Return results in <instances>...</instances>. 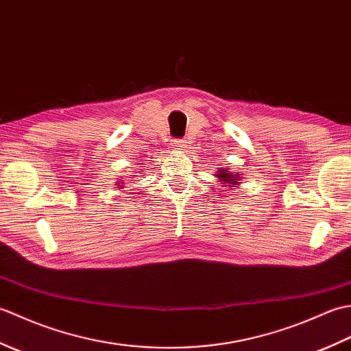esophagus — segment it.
Returning a JSON list of instances; mask_svg holds the SVG:
<instances>
[{"label": "esophagus", "mask_w": 351, "mask_h": 351, "mask_svg": "<svg viewBox=\"0 0 351 351\" xmlns=\"http://www.w3.org/2000/svg\"><path fill=\"white\" fill-rule=\"evenodd\" d=\"M185 143H187V141H185V140H181V138H175V140H171V146L176 147V149L185 147Z\"/></svg>", "instance_id": "1"}]
</instances>
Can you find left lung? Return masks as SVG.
<instances>
[{"mask_svg":"<svg viewBox=\"0 0 351 351\" xmlns=\"http://www.w3.org/2000/svg\"><path fill=\"white\" fill-rule=\"evenodd\" d=\"M237 173H238V171H237ZM217 178H220V181L225 184V187L229 189V187H234V185H237L238 178H240V173L232 175V171H230V170L221 169V170H219Z\"/></svg>","mask_w":351,"mask_h":351,"instance_id":"left-lung-1","label":"left lung"}]
</instances>
